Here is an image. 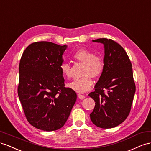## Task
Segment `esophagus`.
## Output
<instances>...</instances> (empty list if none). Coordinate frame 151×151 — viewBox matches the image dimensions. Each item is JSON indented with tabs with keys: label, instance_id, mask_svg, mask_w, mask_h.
I'll list each match as a JSON object with an SVG mask.
<instances>
[{
	"label": "esophagus",
	"instance_id": "34e87169",
	"mask_svg": "<svg viewBox=\"0 0 151 151\" xmlns=\"http://www.w3.org/2000/svg\"><path fill=\"white\" fill-rule=\"evenodd\" d=\"M78 97L80 99H83L85 98V96H83V95H82V94H80V93L78 94Z\"/></svg>",
	"mask_w": 151,
	"mask_h": 151
}]
</instances>
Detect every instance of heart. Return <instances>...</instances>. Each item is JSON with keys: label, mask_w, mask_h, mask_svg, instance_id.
Returning <instances> with one entry per match:
<instances>
[{"label": "heart", "mask_w": 151, "mask_h": 151, "mask_svg": "<svg viewBox=\"0 0 151 151\" xmlns=\"http://www.w3.org/2000/svg\"><path fill=\"white\" fill-rule=\"evenodd\" d=\"M76 61L83 64V68L80 78L76 79L68 84V87L79 93L87 92L92 88L93 78H97L104 71V63L101 55L93 54L92 51L86 49H79L73 55ZM60 70L64 76L70 78L71 77V66L66 62L60 64Z\"/></svg>", "instance_id": "1"}]
</instances>
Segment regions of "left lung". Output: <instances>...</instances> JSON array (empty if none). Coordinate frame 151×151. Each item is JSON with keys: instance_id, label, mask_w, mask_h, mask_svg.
I'll use <instances>...</instances> for the list:
<instances>
[{"instance_id": "8db88e82", "label": "left lung", "mask_w": 151, "mask_h": 151, "mask_svg": "<svg viewBox=\"0 0 151 151\" xmlns=\"http://www.w3.org/2000/svg\"><path fill=\"white\" fill-rule=\"evenodd\" d=\"M104 47V68L88 96L96 103L90 119L97 127H117L130 114L135 93L132 63L125 50L117 42L107 38L92 40Z\"/></svg>"}]
</instances>
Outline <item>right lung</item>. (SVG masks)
Instances as JSON below:
<instances>
[{"label": "right lung", "mask_w": 151, "mask_h": 151, "mask_svg": "<svg viewBox=\"0 0 151 151\" xmlns=\"http://www.w3.org/2000/svg\"><path fill=\"white\" fill-rule=\"evenodd\" d=\"M66 45L37 42L23 52L19 66L18 93L28 122L40 130L62 128L76 100V93L64 87L60 70Z\"/></svg>", "instance_id": "add662e5"}]
</instances>
